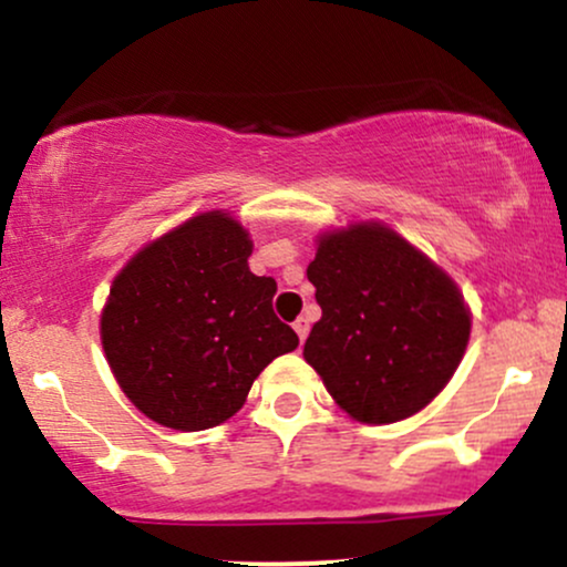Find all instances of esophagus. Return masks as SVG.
I'll return each mask as SVG.
<instances>
[{
	"mask_svg": "<svg viewBox=\"0 0 567 567\" xmlns=\"http://www.w3.org/2000/svg\"><path fill=\"white\" fill-rule=\"evenodd\" d=\"M292 328H296V333H298V341H306V336H309V320H306V317H298L296 322H292Z\"/></svg>",
	"mask_w": 567,
	"mask_h": 567,
	"instance_id": "34e87169",
	"label": "esophagus"
}]
</instances>
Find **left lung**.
Returning a JSON list of instances; mask_svg holds the SVG:
<instances>
[{
    "label": "left lung",
    "mask_w": 567,
    "mask_h": 567,
    "mask_svg": "<svg viewBox=\"0 0 567 567\" xmlns=\"http://www.w3.org/2000/svg\"><path fill=\"white\" fill-rule=\"evenodd\" d=\"M306 277L322 320L303 357L351 419L394 424L451 381L470 311L451 277L400 234L381 224L324 234Z\"/></svg>",
    "instance_id": "1"
}]
</instances>
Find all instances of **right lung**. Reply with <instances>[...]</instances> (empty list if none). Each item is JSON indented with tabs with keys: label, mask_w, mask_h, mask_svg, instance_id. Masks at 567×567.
Segmentation results:
<instances>
[{
	"label": "right lung",
	"mask_w": 567,
	"mask_h": 567,
	"mask_svg": "<svg viewBox=\"0 0 567 567\" xmlns=\"http://www.w3.org/2000/svg\"><path fill=\"white\" fill-rule=\"evenodd\" d=\"M252 243L213 210L143 247L114 279L101 338L122 392L178 432L224 424L258 373L298 347L271 309L277 282L247 266Z\"/></svg>",
	"instance_id": "right-lung-1"
}]
</instances>
